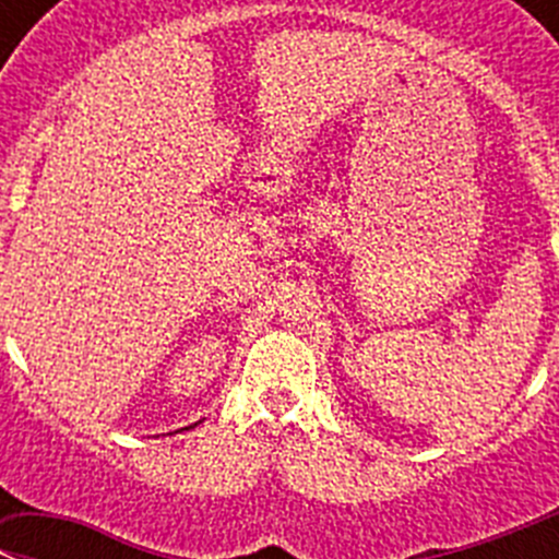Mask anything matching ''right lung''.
I'll use <instances>...</instances> for the list:
<instances>
[{
	"instance_id": "1",
	"label": "right lung",
	"mask_w": 559,
	"mask_h": 559,
	"mask_svg": "<svg viewBox=\"0 0 559 559\" xmlns=\"http://www.w3.org/2000/svg\"><path fill=\"white\" fill-rule=\"evenodd\" d=\"M194 426H198V424H194ZM186 429H192V426H186Z\"/></svg>"
}]
</instances>
